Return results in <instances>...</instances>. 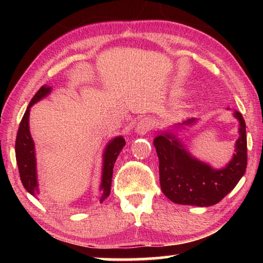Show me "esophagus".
<instances>
[{
    "mask_svg": "<svg viewBox=\"0 0 263 263\" xmlns=\"http://www.w3.org/2000/svg\"><path fill=\"white\" fill-rule=\"evenodd\" d=\"M153 125H154V123H153L152 118L144 117L142 119H140L139 123H138L137 132L139 133V135H146V133L152 131Z\"/></svg>",
    "mask_w": 263,
    "mask_h": 263,
    "instance_id": "obj_1",
    "label": "esophagus"
}]
</instances>
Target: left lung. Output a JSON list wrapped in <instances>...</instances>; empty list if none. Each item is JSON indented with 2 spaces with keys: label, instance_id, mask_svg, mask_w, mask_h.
Returning a JSON list of instances; mask_svg holds the SVG:
<instances>
[{
  "label": "left lung",
  "instance_id": "obj_1",
  "mask_svg": "<svg viewBox=\"0 0 263 263\" xmlns=\"http://www.w3.org/2000/svg\"><path fill=\"white\" fill-rule=\"evenodd\" d=\"M234 116L240 122L235 154L228 166L219 171L191 158L173 135L166 133L155 138L160 185L172 202L195 206L215 205L238 184L247 167V138L241 114L235 112ZM194 122L191 118L183 124Z\"/></svg>",
  "mask_w": 263,
  "mask_h": 263
}]
</instances>
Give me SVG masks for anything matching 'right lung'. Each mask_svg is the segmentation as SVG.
I'll use <instances>...</instances> for the list:
<instances>
[{
	"label": "right lung",
	"mask_w": 263,
	"mask_h": 263,
	"mask_svg": "<svg viewBox=\"0 0 263 263\" xmlns=\"http://www.w3.org/2000/svg\"><path fill=\"white\" fill-rule=\"evenodd\" d=\"M51 91L50 87H42L35 92L32 97L30 104L26 109L25 114L20 123L18 132L16 137V161L18 166L21 181L23 183L24 188L29 191L31 195H37V174H35V158H34V146L33 140L31 138L29 130V114L30 106H32L35 102L42 100L44 96H46ZM125 145V140L123 137L115 138L112 141L109 142L106 146L104 153V164H103V175H102V184H101V202L110 195L111 190V181H112V173L116 159L119 155L122 148Z\"/></svg>",
	"instance_id": "1"
}]
</instances>
